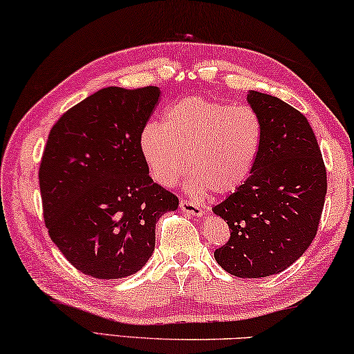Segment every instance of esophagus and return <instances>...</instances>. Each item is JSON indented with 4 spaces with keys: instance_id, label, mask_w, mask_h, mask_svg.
Returning a JSON list of instances; mask_svg holds the SVG:
<instances>
[{
    "instance_id": "1",
    "label": "esophagus",
    "mask_w": 354,
    "mask_h": 354,
    "mask_svg": "<svg viewBox=\"0 0 354 354\" xmlns=\"http://www.w3.org/2000/svg\"><path fill=\"white\" fill-rule=\"evenodd\" d=\"M179 207H181V211H184L189 216L203 217V214H205L203 207H201L197 203H194V201H190V200H181V203H179Z\"/></svg>"
}]
</instances>
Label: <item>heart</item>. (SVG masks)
Returning a JSON list of instances; mask_svg holds the SVG:
<instances>
[{
	"label": "heart",
	"instance_id": "1",
	"mask_svg": "<svg viewBox=\"0 0 354 354\" xmlns=\"http://www.w3.org/2000/svg\"><path fill=\"white\" fill-rule=\"evenodd\" d=\"M263 124L250 106L190 96L168 105L162 124L148 122L138 133L147 170L170 187L189 171L195 192L227 195L250 178L260 156Z\"/></svg>",
	"mask_w": 354,
	"mask_h": 354
}]
</instances>
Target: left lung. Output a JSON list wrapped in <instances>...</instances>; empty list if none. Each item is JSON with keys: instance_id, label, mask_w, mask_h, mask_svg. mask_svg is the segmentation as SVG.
<instances>
[{"instance_id": "obj_1", "label": "left lung", "mask_w": 354, "mask_h": 354, "mask_svg": "<svg viewBox=\"0 0 354 354\" xmlns=\"http://www.w3.org/2000/svg\"><path fill=\"white\" fill-rule=\"evenodd\" d=\"M248 102L263 143L250 178L212 209L232 228L214 258L232 276L258 279L282 272L312 244L328 183L306 116L265 93L249 91Z\"/></svg>"}]
</instances>
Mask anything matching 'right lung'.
I'll return each instance as SVG.
<instances>
[{"instance_id": "add662e5", "label": "right lung", "mask_w": 354, "mask_h": 354, "mask_svg": "<svg viewBox=\"0 0 354 354\" xmlns=\"http://www.w3.org/2000/svg\"><path fill=\"white\" fill-rule=\"evenodd\" d=\"M160 89L109 86L72 106L48 133L39 168L44 218L78 271L121 279L154 252L156 223L179 200L151 179L138 133Z\"/></svg>"}]
</instances>
